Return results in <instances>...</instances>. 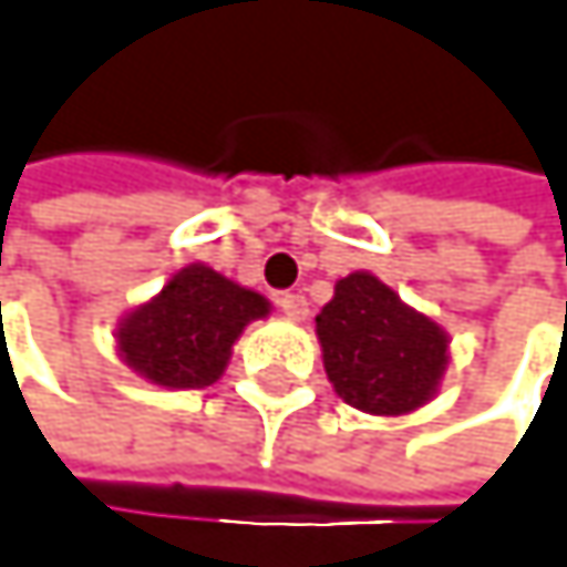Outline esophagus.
Returning <instances> with one entry per match:
<instances>
[{
  "instance_id": "esophagus-1",
  "label": "esophagus",
  "mask_w": 567,
  "mask_h": 567,
  "mask_svg": "<svg viewBox=\"0 0 567 567\" xmlns=\"http://www.w3.org/2000/svg\"><path fill=\"white\" fill-rule=\"evenodd\" d=\"M278 309L286 312L289 319H306L309 316V302H306V296H299V292H281L278 296Z\"/></svg>"
}]
</instances>
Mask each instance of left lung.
<instances>
[{
  "mask_svg": "<svg viewBox=\"0 0 567 567\" xmlns=\"http://www.w3.org/2000/svg\"><path fill=\"white\" fill-rule=\"evenodd\" d=\"M316 336L332 390L373 416H403L430 403L451 362L447 332L370 271L336 281V296L316 316Z\"/></svg>",
  "mask_w": 567,
  "mask_h": 567,
  "instance_id": "obj_1",
  "label": "left lung"
}]
</instances>
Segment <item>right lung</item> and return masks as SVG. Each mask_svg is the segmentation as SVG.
<instances>
[{
	"label": "right lung",
	"instance_id": "obj_1",
	"mask_svg": "<svg viewBox=\"0 0 567 567\" xmlns=\"http://www.w3.org/2000/svg\"><path fill=\"white\" fill-rule=\"evenodd\" d=\"M268 299L208 265H187L116 326V349L154 386L205 390L221 380L231 346L248 322L268 316Z\"/></svg>",
	"mask_w": 567,
	"mask_h": 567
}]
</instances>
